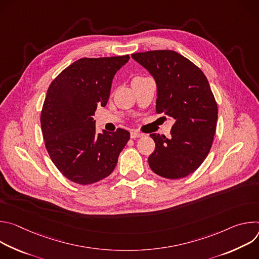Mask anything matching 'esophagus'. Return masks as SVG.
Instances as JSON below:
<instances>
[{
	"instance_id": "esophagus-1",
	"label": "esophagus",
	"mask_w": 259,
	"mask_h": 259,
	"mask_svg": "<svg viewBox=\"0 0 259 259\" xmlns=\"http://www.w3.org/2000/svg\"><path fill=\"white\" fill-rule=\"evenodd\" d=\"M130 136H131V138H139V137H142L143 134L138 132V131H136V130H132L130 132Z\"/></svg>"
}]
</instances>
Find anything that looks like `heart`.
<instances>
[{"label":"heart","instance_id":"heart-1","mask_svg":"<svg viewBox=\"0 0 259 259\" xmlns=\"http://www.w3.org/2000/svg\"><path fill=\"white\" fill-rule=\"evenodd\" d=\"M137 78H141V77H137Z\"/></svg>","mask_w":259,"mask_h":259}]
</instances>
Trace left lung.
I'll use <instances>...</instances> for the list:
<instances>
[{
  "mask_svg": "<svg viewBox=\"0 0 259 259\" xmlns=\"http://www.w3.org/2000/svg\"><path fill=\"white\" fill-rule=\"evenodd\" d=\"M131 56L157 83L156 112L174 121L169 138L151 134L156 149L149 157L150 167L168 179L186 177L208 156L216 130L218 108L208 80L200 67L172 50Z\"/></svg>",
  "mask_w": 259,
  "mask_h": 259,
  "instance_id": "1",
  "label": "left lung"
}]
</instances>
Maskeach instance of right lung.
I'll return each instance as SVG.
<instances>
[{
  "label": "right lung",
  "mask_w": 259,
  "mask_h": 259,
  "mask_svg": "<svg viewBox=\"0 0 259 259\" xmlns=\"http://www.w3.org/2000/svg\"><path fill=\"white\" fill-rule=\"evenodd\" d=\"M129 55L81 58L50 84L41 112L46 150L56 168L70 181L86 186L112 173L130 133H96L93 116L105 106L116 72Z\"/></svg>",
  "instance_id": "obj_1"
}]
</instances>
